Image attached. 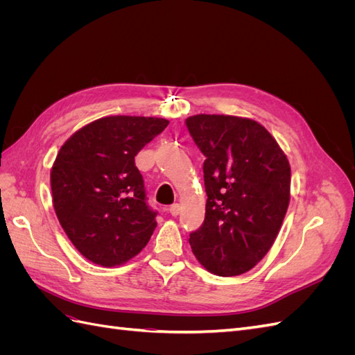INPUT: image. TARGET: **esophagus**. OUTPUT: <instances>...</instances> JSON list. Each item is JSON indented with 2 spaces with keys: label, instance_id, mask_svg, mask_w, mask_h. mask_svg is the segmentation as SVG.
Returning <instances> with one entry per match:
<instances>
[{
  "label": "esophagus",
  "instance_id": "34e87169",
  "mask_svg": "<svg viewBox=\"0 0 355 355\" xmlns=\"http://www.w3.org/2000/svg\"><path fill=\"white\" fill-rule=\"evenodd\" d=\"M168 211H170L171 216H178V214L180 213V204L176 202V204H173V206H170Z\"/></svg>",
  "mask_w": 355,
  "mask_h": 355
}]
</instances>
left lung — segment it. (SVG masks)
Here are the masks:
<instances>
[{"instance_id": "obj_1", "label": "left lung", "mask_w": 355, "mask_h": 355, "mask_svg": "<svg viewBox=\"0 0 355 355\" xmlns=\"http://www.w3.org/2000/svg\"><path fill=\"white\" fill-rule=\"evenodd\" d=\"M206 157V216L189 234L192 253L219 277L240 275L270 252L290 201V164L263 125L250 118L198 114L187 118Z\"/></svg>"}]
</instances>
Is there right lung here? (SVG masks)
Returning <instances> with one entry per match:
<instances>
[{"label": "right lung", "instance_id": "obj_1", "mask_svg": "<svg viewBox=\"0 0 355 355\" xmlns=\"http://www.w3.org/2000/svg\"><path fill=\"white\" fill-rule=\"evenodd\" d=\"M155 116L111 115L75 132L51 167L56 216L77 250L90 262L116 266L130 261L157 227V211L135 157L167 127Z\"/></svg>", "mask_w": 355, "mask_h": 355}]
</instances>
